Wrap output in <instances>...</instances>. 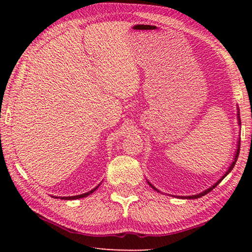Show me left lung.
<instances>
[{
  "mask_svg": "<svg viewBox=\"0 0 252 252\" xmlns=\"http://www.w3.org/2000/svg\"><path fill=\"white\" fill-rule=\"evenodd\" d=\"M237 116H238V121H239V125H240V118H239V111H238V114H237ZM239 149H240V141H238V147H237V151H236V155H235V158H234V161H233V163L231 164V167H229V169L226 171V173L225 174H224L223 176H222V178L220 179V180H219L218 182H217V183L215 184V185H212L211 187H210V189H206L205 191H202V192H200V194H198V195H192V196H179L180 198H183V199H185V198H186V199H197V198H200V197H202V196H205L206 194H208V192H210L213 189H215V187L217 186V185H219V183H220V182L224 179V178H225V176L229 173V172H231V171L233 170V168H234V165H235V163H236V161H237V158H238V155H239ZM149 185H151L152 187H153V189H156V187H154L151 183H149ZM157 190V189H156ZM159 191V190H158Z\"/></svg>",
  "mask_w": 252,
  "mask_h": 252,
  "instance_id": "left-lung-1",
  "label": "left lung"
}]
</instances>
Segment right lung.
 <instances>
[{
  "mask_svg": "<svg viewBox=\"0 0 252 252\" xmlns=\"http://www.w3.org/2000/svg\"><path fill=\"white\" fill-rule=\"evenodd\" d=\"M98 187V186H97ZM97 187H95V189H93L92 190H90L88 192H85V194H82V195H78V196H71V197H61V199H66V200H72V199H78V198H83V197H87L89 196L90 194H92V192L97 189ZM55 198H60V197H55Z\"/></svg>",
  "mask_w": 252,
  "mask_h": 252,
  "instance_id": "right-lung-1",
  "label": "right lung"
}]
</instances>
